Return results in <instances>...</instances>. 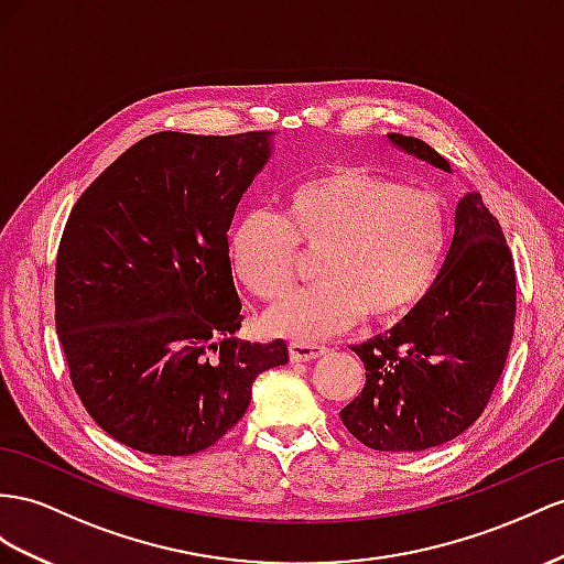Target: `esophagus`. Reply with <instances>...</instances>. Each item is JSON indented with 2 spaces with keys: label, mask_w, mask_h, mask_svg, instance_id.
<instances>
[{
  "label": "esophagus",
  "mask_w": 564,
  "mask_h": 564,
  "mask_svg": "<svg viewBox=\"0 0 564 564\" xmlns=\"http://www.w3.org/2000/svg\"><path fill=\"white\" fill-rule=\"evenodd\" d=\"M326 352L324 345H314V343H305V340H293L288 345V355H291L293 362H310V359L322 357Z\"/></svg>",
  "instance_id": "obj_1"
}]
</instances>
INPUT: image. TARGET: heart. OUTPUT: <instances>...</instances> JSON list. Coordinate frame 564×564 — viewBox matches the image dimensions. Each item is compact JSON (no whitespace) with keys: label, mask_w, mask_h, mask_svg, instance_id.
Instances as JSON below:
<instances>
[{"label":"heart","mask_w":564,"mask_h":564,"mask_svg":"<svg viewBox=\"0 0 564 564\" xmlns=\"http://www.w3.org/2000/svg\"><path fill=\"white\" fill-rule=\"evenodd\" d=\"M295 243L319 250V283L269 307L264 326L276 336L319 340L365 312L391 322L420 305L443 264L447 214L426 187L336 164L295 183L281 216L264 207L238 216L226 238L230 271L259 300L281 297L295 276Z\"/></svg>","instance_id":"b5f03b06"}]
</instances>
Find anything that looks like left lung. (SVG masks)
<instances>
[{
	"instance_id": "obj_1",
	"label": "left lung",
	"mask_w": 564,
	"mask_h": 564,
	"mask_svg": "<svg viewBox=\"0 0 564 564\" xmlns=\"http://www.w3.org/2000/svg\"><path fill=\"white\" fill-rule=\"evenodd\" d=\"M398 150L453 173L420 138L388 133ZM517 281L510 248L479 193L455 209V236L431 291L388 330L352 350L367 383L340 420L373 451L416 453L479 420L508 359Z\"/></svg>"
}]
</instances>
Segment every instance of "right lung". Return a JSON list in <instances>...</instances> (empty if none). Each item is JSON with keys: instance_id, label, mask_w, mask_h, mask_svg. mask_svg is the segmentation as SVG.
<instances>
[{"instance_id": "right-lung-1", "label": "right lung", "mask_w": 564, "mask_h": 564, "mask_svg": "<svg viewBox=\"0 0 564 564\" xmlns=\"http://www.w3.org/2000/svg\"><path fill=\"white\" fill-rule=\"evenodd\" d=\"M271 131L154 133L80 195L56 254V334L76 393L111 438L193 455L234 429L288 345L240 340L226 238Z\"/></svg>"}]
</instances>
